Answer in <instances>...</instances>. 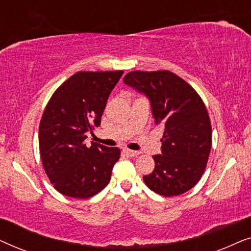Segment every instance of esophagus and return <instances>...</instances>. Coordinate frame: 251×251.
Listing matches in <instances>:
<instances>
[{
  "label": "esophagus",
  "mask_w": 251,
  "mask_h": 251,
  "mask_svg": "<svg viewBox=\"0 0 251 251\" xmlns=\"http://www.w3.org/2000/svg\"><path fill=\"white\" fill-rule=\"evenodd\" d=\"M123 152H125L126 155L129 156H137L139 155V152H137V151H131V150H123Z\"/></svg>",
  "instance_id": "1"
}]
</instances>
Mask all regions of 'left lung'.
Listing matches in <instances>:
<instances>
[{
  "mask_svg": "<svg viewBox=\"0 0 251 251\" xmlns=\"http://www.w3.org/2000/svg\"><path fill=\"white\" fill-rule=\"evenodd\" d=\"M149 98L155 125L163 126L161 154L155 168L143 179L147 187L174 197L200 180L211 150V125L207 108L187 82L169 71L130 72L123 78Z\"/></svg>",
  "mask_w": 251,
  "mask_h": 251,
  "instance_id": "obj_1",
  "label": "left lung"
}]
</instances>
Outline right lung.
<instances>
[{
    "label": "right lung",
    "instance_id": "obj_1",
    "mask_svg": "<svg viewBox=\"0 0 251 251\" xmlns=\"http://www.w3.org/2000/svg\"><path fill=\"white\" fill-rule=\"evenodd\" d=\"M123 71L77 72L54 91L39 129L41 160L59 193L88 199L108 184L120 159L118 147L85 145L87 132L100 126L101 115Z\"/></svg>",
    "mask_w": 251,
    "mask_h": 251
}]
</instances>
